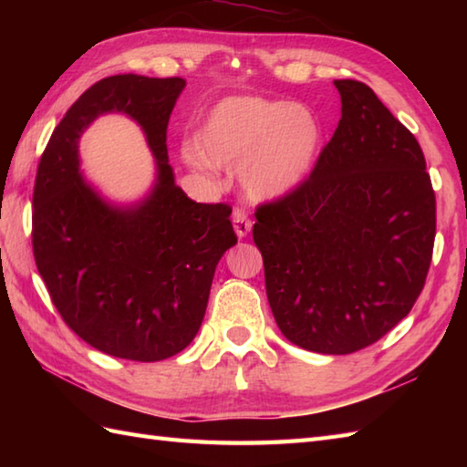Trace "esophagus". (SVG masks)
Here are the masks:
<instances>
[{
	"label": "esophagus",
	"mask_w": 467,
	"mask_h": 467,
	"mask_svg": "<svg viewBox=\"0 0 467 467\" xmlns=\"http://www.w3.org/2000/svg\"><path fill=\"white\" fill-rule=\"evenodd\" d=\"M233 226H234V233H236V236H239V239H244V236L251 233V226L253 224H251L249 216H246V213L243 211V208H234Z\"/></svg>",
	"instance_id": "esophagus-1"
}]
</instances>
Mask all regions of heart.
Segmentation results:
<instances>
[{
	"mask_svg": "<svg viewBox=\"0 0 467 467\" xmlns=\"http://www.w3.org/2000/svg\"><path fill=\"white\" fill-rule=\"evenodd\" d=\"M319 122L301 104L259 96H231L218 102L186 148L194 172L239 171L243 192L254 202L279 198L301 182L319 146Z\"/></svg>",
	"mask_w": 467,
	"mask_h": 467,
	"instance_id": "heart-1",
	"label": "heart"
}]
</instances>
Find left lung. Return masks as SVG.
<instances>
[{
    "instance_id": "left-lung-1",
    "label": "left lung",
    "mask_w": 467,
    "mask_h": 467,
    "mask_svg": "<svg viewBox=\"0 0 467 467\" xmlns=\"http://www.w3.org/2000/svg\"><path fill=\"white\" fill-rule=\"evenodd\" d=\"M341 120L311 176L256 208L253 239L281 333L347 355L379 341L425 285L435 194L415 136L369 86L333 82Z\"/></svg>"
}]
</instances>
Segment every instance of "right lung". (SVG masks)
Instances as JSON below:
<instances>
[{
	"mask_svg": "<svg viewBox=\"0 0 467 467\" xmlns=\"http://www.w3.org/2000/svg\"><path fill=\"white\" fill-rule=\"evenodd\" d=\"M184 86L182 78H104L66 112L37 166V271L69 329L120 359L162 361L191 345L216 265L236 244L233 208L191 201L168 164L166 128ZM110 111L139 122L157 164L151 192L126 207L106 202L79 172L83 130Z\"/></svg>",
	"mask_w": 467,
	"mask_h": 467,
	"instance_id": "obj_1",
	"label": "right lung"
}]
</instances>
